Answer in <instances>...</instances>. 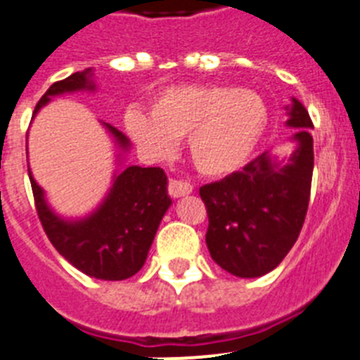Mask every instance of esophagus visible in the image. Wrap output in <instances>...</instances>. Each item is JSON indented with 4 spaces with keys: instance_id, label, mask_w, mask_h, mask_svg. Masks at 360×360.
I'll list each match as a JSON object with an SVG mask.
<instances>
[{
    "instance_id": "obj_1",
    "label": "esophagus",
    "mask_w": 360,
    "mask_h": 360,
    "mask_svg": "<svg viewBox=\"0 0 360 360\" xmlns=\"http://www.w3.org/2000/svg\"><path fill=\"white\" fill-rule=\"evenodd\" d=\"M167 191L173 198H180V196H186L193 193V186L186 180H169V186H167Z\"/></svg>"
}]
</instances>
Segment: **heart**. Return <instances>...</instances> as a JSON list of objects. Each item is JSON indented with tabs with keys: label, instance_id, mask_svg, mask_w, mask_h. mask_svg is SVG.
I'll return each instance as SVG.
<instances>
[{
	"label": "heart",
	"instance_id": "b5f03b06",
	"mask_svg": "<svg viewBox=\"0 0 360 360\" xmlns=\"http://www.w3.org/2000/svg\"><path fill=\"white\" fill-rule=\"evenodd\" d=\"M124 126L151 157H169L187 136L196 169L221 176L243 167L269 126V108L257 94L229 84H178L151 98L149 113L131 108Z\"/></svg>",
	"mask_w": 360,
	"mask_h": 360
}]
</instances>
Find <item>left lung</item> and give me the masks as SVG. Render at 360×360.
I'll list each match as a JSON object with an SVG mask.
<instances>
[{
	"label": "left lung",
	"instance_id": "8db88e82",
	"mask_svg": "<svg viewBox=\"0 0 360 360\" xmlns=\"http://www.w3.org/2000/svg\"><path fill=\"white\" fill-rule=\"evenodd\" d=\"M287 124L297 128V148L279 165L263 153L241 171L200 187L211 257L229 274L259 278L274 270L297 241L310 200L314 128L307 108L292 98Z\"/></svg>",
	"mask_w": 360,
	"mask_h": 360
}]
</instances>
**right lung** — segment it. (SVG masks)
Wrapping results in <instances>:
<instances>
[{
    "instance_id": "obj_1",
    "label": "right lung",
    "mask_w": 360,
    "mask_h": 360,
    "mask_svg": "<svg viewBox=\"0 0 360 360\" xmlns=\"http://www.w3.org/2000/svg\"><path fill=\"white\" fill-rule=\"evenodd\" d=\"M90 68L57 81L36 104L34 115L50 98L79 90H94ZM122 149L129 141L117 128L106 124ZM36 211L44 232L56 250L86 276L106 281H120L135 276L148 257L162 216L169 209L167 176L160 167L129 165L115 176L113 187L101 207L88 218L70 221L46 205L44 193L32 178Z\"/></svg>"
}]
</instances>
